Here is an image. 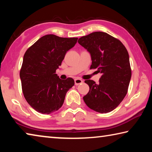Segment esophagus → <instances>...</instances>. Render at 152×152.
I'll list each match as a JSON object with an SVG mask.
<instances>
[{"mask_svg":"<svg viewBox=\"0 0 152 152\" xmlns=\"http://www.w3.org/2000/svg\"><path fill=\"white\" fill-rule=\"evenodd\" d=\"M82 82H83V80L80 78H76L74 80V83H75V85H79V84H81Z\"/></svg>","mask_w":152,"mask_h":152,"instance_id":"obj_1","label":"esophagus"}]
</instances>
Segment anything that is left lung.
<instances>
[{
	"mask_svg": "<svg viewBox=\"0 0 152 152\" xmlns=\"http://www.w3.org/2000/svg\"><path fill=\"white\" fill-rule=\"evenodd\" d=\"M78 42L91 53V69L102 74L99 83L85 80L89 92L83 97L90 109L101 113L112 111L126 96L132 77L129 53L119 39L107 33L96 31Z\"/></svg>",
	"mask_w": 152,
	"mask_h": 152,
	"instance_id": "1",
	"label": "left lung"
}]
</instances>
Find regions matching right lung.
<instances>
[{
    "label": "right lung",
    "instance_id": "1",
    "mask_svg": "<svg viewBox=\"0 0 152 152\" xmlns=\"http://www.w3.org/2000/svg\"><path fill=\"white\" fill-rule=\"evenodd\" d=\"M77 40V37L46 35L25 53L20 70L22 91L27 102L36 111L50 114L62 106L74 80L72 78L61 80L56 71Z\"/></svg>",
    "mask_w": 152,
    "mask_h": 152
}]
</instances>
